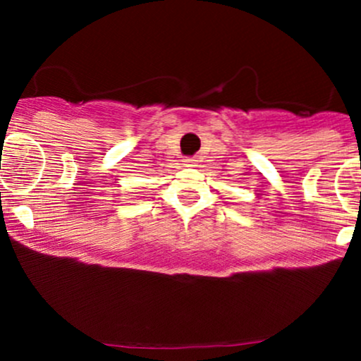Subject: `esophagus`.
<instances>
[{
	"instance_id": "esophagus-1",
	"label": "esophagus",
	"mask_w": 361,
	"mask_h": 361,
	"mask_svg": "<svg viewBox=\"0 0 361 361\" xmlns=\"http://www.w3.org/2000/svg\"><path fill=\"white\" fill-rule=\"evenodd\" d=\"M185 166H197V157H186Z\"/></svg>"
}]
</instances>
